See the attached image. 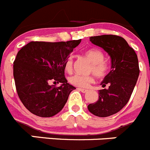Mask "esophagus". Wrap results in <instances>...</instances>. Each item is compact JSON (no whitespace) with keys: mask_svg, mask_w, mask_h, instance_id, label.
I'll use <instances>...</instances> for the list:
<instances>
[{"mask_svg":"<svg viewBox=\"0 0 150 150\" xmlns=\"http://www.w3.org/2000/svg\"><path fill=\"white\" fill-rule=\"evenodd\" d=\"M78 89L80 90V91H81V92H83V93H86V92H87V91H88V90L87 89H85V88H78Z\"/></svg>","mask_w":150,"mask_h":150,"instance_id":"obj_1","label":"esophagus"}]
</instances>
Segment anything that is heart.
<instances>
[{
	"label": "heart",
	"mask_w": 150,
	"mask_h": 150,
	"mask_svg": "<svg viewBox=\"0 0 150 150\" xmlns=\"http://www.w3.org/2000/svg\"><path fill=\"white\" fill-rule=\"evenodd\" d=\"M84 56L91 62L90 72H93L99 79L105 78L110 69V65L108 61L104 59V53L101 50L95 47L89 48L84 52ZM66 72L71 73L72 71V59L69 57L64 64ZM95 81L94 75H75L69 78L72 85L80 88H87Z\"/></svg>",
	"instance_id": "1"
}]
</instances>
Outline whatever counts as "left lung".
Instances as JSON below:
<instances>
[{"instance_id": "8db88e82", "label": "left lung", "mask_w": 150, "mask_h": 150, "mask_svg": "<svg viewBox=\"0 0 150 150\" xmlns=\"http://www.w3.org/2000/svg\"><path fill=\"white\" fill-rule=\"evenodd\" d=\"M90 41L104 49L111 58V70L101 85L108 88L99 91L96 103L88 105L91 114L107 117L123 108L128 103L139 75L137 55L124 38L117 35L91 36Z\"/></svg>"}]
</instances>
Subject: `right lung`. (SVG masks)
<instances>
[{
  "mask_svg": "<svg viewBox=\"0 0 150 150\" xmlns=\"http://www.w3.org/2000/svg\"><path fill=\"white\" fill-rule=\"evenodd\" d=\"M81 42H30L19 50L13 75L19 98L30 113L51 117L63 108L70 92L75 89L64 76L65 62ZM51 81L62 85H50Z\"/></svg>",
  "mask_w": 150,
  "mask_h": 150,
  "instance_id": "right-lung-1",
  "label": "right lung"
}]
</instances>
